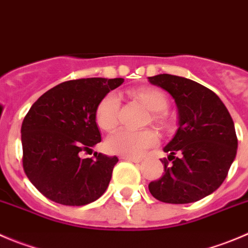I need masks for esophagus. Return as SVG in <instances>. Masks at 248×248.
Wrapping results in <instances>:
<instances>
[{"label": "esophagus", "instance_id": "obj_1", "mask_svg": "<svg viewBox=\"0 0 248 248\" xmlns=\"http://www.w3.org/2000/svg\"><path fill=\"white\" fill-rule=\"evenodd\" d=\"M120 159H124V161H129V162H133V163H139L141 161L140 158H136V157H126V155H122Z\"/></svg>", "mask_w": 248, "mask_h": 248}]
</instances>
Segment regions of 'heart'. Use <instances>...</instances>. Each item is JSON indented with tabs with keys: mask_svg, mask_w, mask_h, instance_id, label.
Segmentation results:
<instances>
[{
	"mask_svg": "<svg viewBox=\"0 0 248 248\" xmlns=\"http://www.w3.org/2000/svg\"><path fill=\"white\" fill-rule=\"evenodd\" d=\"M131 97L140 101L148 110L153 112L151 120L157 125L166 128L168 119L163 110L168 108L169 101L166 93L157 87L142 86L129 91ZM119 98L115 93H108L98 103L96 108V122L98 126L106 131H112L118 125ZM158 135L152 129L142 131H131L122 129L108 138L106 146L109 152L126 157H138L143 151L157 143Z\"/></svg>",
	"mask_w": 248,
	"mask_h": 248,
	"instance_id": "1",
	"label": "heart"
}]
</instances>
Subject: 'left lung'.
<instances>
[{"label":"left lung","mask_w":248,"mask_h":248,"mask_svg":"<svg viewBox=\"0 0 248 248\" xmlns=\"http://www.w3.org/2000/svg\"><path fill=\"white\" fill-rule=\"evenodd\" d=\"M151 84L168 91L179 109V128L164 147V173L148 184L151 195L164 203L202 200L225 180L237 151L232 118L220 98L186 78L159 74Z\"/></svg>","instance_id":"left-lung-1"}]
</instances>
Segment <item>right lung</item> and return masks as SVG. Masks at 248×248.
I'll list each match as a JSON object with an SVG mask.
<instances>
[{
  "label": "right lung",
  "mask_w": 248,
  "mask_h": 248,
  "mask_svg": "<svg viewBox=\"0 0 248 248\" xmlns=\"http://www.w3.org/2000/svg\"><path fill=\"white\" fill-rule=\"evenodd\" d=\"M123 82L122 78L69 80L31 106L22 124L23 168L45 197L64 206H84L107 190L118 158L102 153L82 158L81 152L101 142L96 108Z\"/></svg>",
  "instance_id": "add662e5"
}]
</instances>
